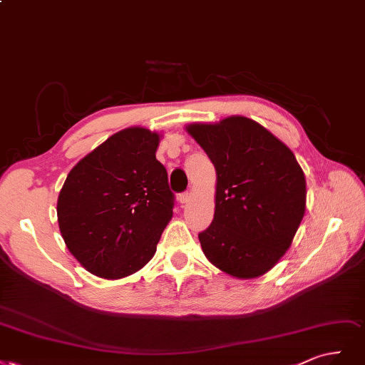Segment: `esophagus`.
Returning <instances> with one entry per match:
<instances>
[{
  "label": "esophagus",
  "instance_id": "1",
  "mask_svg": "<svg viewBox=\"0 0 365 365\" xmlns=\"http://www.w3.org/2000/svg\"><path fill=\"white\" fill-rule=\"evenodd\" d=\"M190 198H191V192H182V194H180V197H179V200H180V203H182V205H185V203L190 202Z\"/></svg>",
  "mask_w": 365,
  "mask_h": 365
}]
</instances>
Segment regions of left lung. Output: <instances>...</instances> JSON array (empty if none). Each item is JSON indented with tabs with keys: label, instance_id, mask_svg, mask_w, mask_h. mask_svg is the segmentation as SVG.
<instances>
[{
	"label": "left lung",
	"instance_id": "8db88e82",
	"mask_svg": "<svg viewBox=\"0 0 365 365\" xmlns=\"http://www.w3.org/2000/svg\"><path fill=\"white\" fill-rule=\"evenodd\" d=\"M186 130L217 170L212 225L198 233L205 256L233 277L265 274L289 249L307 207L296 156L245 116Z\"/></svg>",
	"mask_w": 365,
	"mask_h": 365
}]
</instances>
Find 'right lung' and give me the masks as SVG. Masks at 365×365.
<instances>
[{
  "instance_id": "add662e5",
  "label": "right lung",
  "mask_w": 365,
  "mask_h": 365,
  "mask_svg": "<svg viewBox=\"0 0 365 365\" xmlns=\"http://www.w3.org/2000/svg\"><path fill=\"white\" fill-rule=\"evenodd\" d=\"M158 145V133L124 128L69 171L57 200L58 229L89 273L121 279L155 256L174 207Z\"/></svg>"
}]
</instances>
